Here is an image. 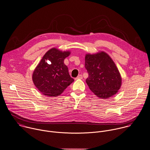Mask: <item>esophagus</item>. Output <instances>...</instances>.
Listing matches in <instances>:
<instances>
[{
    "label": "esophagus",
    "instance_id": "1",
    "mask_svg": "<svg viewBox=\"0 0 150 150\" xmlns=\"http://www.w3.org/2000/svg\"><path fill=\"white\" fill-rule=\"evenodd\" d=\"M82 79V75H79L76 78L75 80H78V79Z\"/></svg>",
    "mask_w": 150,
    "mask_h": 150
}]
</instances>
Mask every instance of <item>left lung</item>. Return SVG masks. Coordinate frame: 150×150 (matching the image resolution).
<instances>
[{"label":"left lung","instance_id":"left-lung-1","mask_svg":"<svg viewBox=\"0 0 150 150\" xmlns=\"http://www.w3.org/2000/svg\"><path fill=\"white\" fill-rule=\"evenodd\" d=\"M85 66L89 74L86 80L91 91L100 99H108L116 94L122 79L112 58L105 52L86 54Z\"/></svg>","mask_w":150,"mask_h":150}]
</instances>
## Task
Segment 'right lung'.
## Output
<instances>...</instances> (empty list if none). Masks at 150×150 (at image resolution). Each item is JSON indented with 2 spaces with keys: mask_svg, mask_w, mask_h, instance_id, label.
<instances>
[{
  "mask_svg": "<svg viewBox=\"0 0 150 150\" xmlns=\"http://www.w3.org/2000/svg\"><path fill=\"white\" fill-rule=\"evenodd\" d=\"M71 54L56 48L49 50L35 67L32 75L33 83L43 95L49 97L60 95L74 80L64 64Z\"/></svg>",
  "mask_w": 150,
  "mask_h": 150,
  "instance_id": "right-lung-1",
  "label": "right lung"
}]
</instances>
